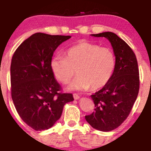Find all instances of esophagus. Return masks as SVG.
Here are the masks:
<instances>
[{
	"instance_id": "1",
	"label": "esophagus",
	"mask_w": 151,
	"mask_h": 151,
	"mask_svg": "<svg viewBox=\"0 0 151 151\" xmlns=\"http://www.w3.org/2000/svg\"><path fill=\"white\" fill-rule=\"evenodd\" d=\"M73 96H74V99L75 100H78L80 98V96H79L78 94H77V93H74V94H73Z\"/></svg>"
}]
</instances>
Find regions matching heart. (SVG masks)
<instances>
[{"label":"heart","mask_w":151,"mask_h":151,"mask_svg":"<svg viewBox=\"0 0 151 151\" xmlns=\"http://www.w3.org/2000/svg\"><path fill=\"white\" fill-rule=\"evenodd\" d=\"M51 69L57 80L67 85L76 75L78 77L69 89L84 91L98 90L110 80L115 68V57L107 47L80 41L68 49L64 57L55 56L51 60Z\"/></svg>","instance_id":"obj_1"}]
</instances>
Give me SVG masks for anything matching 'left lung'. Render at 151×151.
<instances>
[{"label": "left lung", "mask_w": 151, "mask_h": 151, "mask_svg": "<svg viewBox=\"0 0 151 151\" xmlns=\"http://www.w3.org/2000/svg\"><path fill=\"white\" fill-rule=\"evenodd\" d=\"M91 36L109 41L115 56V68L109 83L91 96L95 109L85 120L93 129L110 132L127 118L138 96L137 60L132 48L115 33L104 32Z\"/></svg>", "instance_id": "left-lung-1"}]
</instances>
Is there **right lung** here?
Returning <instances> with one entry per match:
<instances>
[{
  "instance_id": "1",
  "label": "right lung",
  "mask_w": 151,
  "mask_h": 151,
  "mask_svg": "<svg viewBox=\"0 0 151 151\" xmlns=\"http://www.w3.org/2000/svg\"><path fill=\"white\" fill-rule=\"evenodd\" d=\"M70 36L36 33L25 39L14 53L11 63V93L14 104L27 125L36 131L51 128L60 118L64 105L74 101L51 69L55 50Z\"/></svg>"
}]
</instances>
